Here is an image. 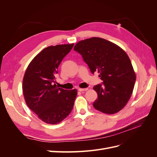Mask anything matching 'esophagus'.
<instances>
[{
  "label": "esophagus",
  "mask_w": 157,
  "mask_h": 157,
  "mask_svg": "<svg viewBox=\"0 0 157 157\" xmlns=\"http://www.w3.org/2000/svg\"><path fill=\"white\" fill-rule=\"evenodd\" d=\"M88 90V88H78V91H80V92L86 91V90Z\"/></svg>",
  "instance_id": "1"
}]
</instances>
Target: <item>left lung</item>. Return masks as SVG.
<instances>
[{"instance_id": "8db88e82", "label": "left lung", "mask_w": 157, "mask_h": 157, "mask_svg": "<svg viewBox=\"0 0 157 157\" xmlns=\"http://www.w3.org/2000/svg\"><path fill=\"white\" fill-rule=\"evenodd\" d=\"M74 50L82 56L92 73H99L102 80V84L94 86L98 94L94 107L106 114L121 111L130 99L136 82V74L126 52L98 37L78 42Z\"/></svg>"}]
</instances>
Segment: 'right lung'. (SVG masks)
I'll return each mask as SVG.
<instances>
[{
  "instance_id": "1",
  "label": "right lung",
  "mask_w": 157,
  "mask_h": 157,
  "mask_svg": "<svg viewBox=\"0 0 157 157\" xmlns=\"http://www.w3.org/2000/svg\"><path fill=\"white\" fill-rule=\"evenodd\" d=\"M73 45L47 47L35 57L25 73L22 88L25 102L47 124L62 121L73 108L77 90H64L54 84L59 65Z\"/></svg>"
}]
</instances>
